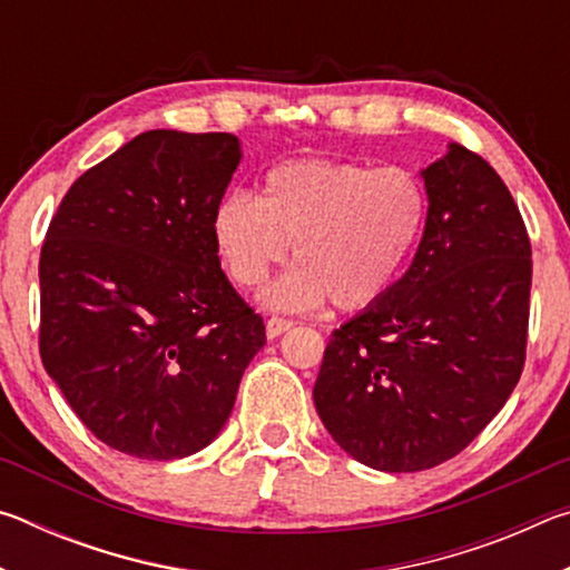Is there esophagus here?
I'll use <instances>...</instances> for the list:
<instances>
[{"instance_id": "esophagus-1", "label": "esophagus", "mask_w": 570, "mask_h": 570, "mask_svg": "<svg viewBox=\"0 0 570 570\" xmlns=\"http://www.w3.org/2000/svg\"><path fill=\"white\" fill-rule=\"evenodd\" d=\"M294 326L292 320H284V316H268L266 320V336L268 340H276V336H282L284 332H288Z\"/></svg>"}]
</instances>
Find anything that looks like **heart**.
I'll list each match as a JSON object with an SVG mask.
<instances>
[{
	"label": "heart",
	"mask_w": 570,
	"mask_h": 570,
	"mask_svg": "<svg viewBox=\"0 0 570 570\" xmlns=\"http://www.w3.org/2000/svg\"><path fill=\"white\" fill-rule=\"evenodd\" d=\"M428 220V190L407 168L298 158L264 178L262 198L228 193L214 210V240L238 286H262L294 246L298 264L264 294L276 308L330 298L360 312L397 284Z\"/></svg>",
	"instance_id": "heart-1"
}]
</instances>
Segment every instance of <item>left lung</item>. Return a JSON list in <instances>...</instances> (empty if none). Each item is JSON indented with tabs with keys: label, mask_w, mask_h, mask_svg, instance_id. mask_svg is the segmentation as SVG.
<instances>
[{
	"label": "left lung",
	"mask_w": 570,
	"mask_h": 570,
	"mask_svg": "<svg viewBox=\"0 0 570 570\" xmlns=\"http://www.w3.org/2000/svg\"><path fill=\"white\" fill-rule=\"evenodd\" d=\"M420 176L430 206L417 254L334 330L314 384L336 445L382 472L455 458L503 410L525 362L533 262L508 186L458 142Z\"/></svg>",
	"instance_id": "left-lung-1"
}]
</instances>
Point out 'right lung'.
<instances>
[{
  "label": "right lung",
  "mask_w": 570,
  "mask_h": 570,
  "mask_svg": "<svg viewBox=\"0 0 570 570\" xmlns=\"http://www.w3.org/2000/svg\"><path fill=\"white\" fill-rule=\"evenodd\" d=\"M230 132L148 130L85 170L47 228L40 354L95 438L178 460L218 438L266 344L214 240Z\"/></svg>",
  "instance_id": "right-lung-1"
}]
</instances>
